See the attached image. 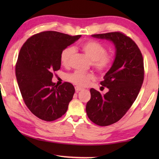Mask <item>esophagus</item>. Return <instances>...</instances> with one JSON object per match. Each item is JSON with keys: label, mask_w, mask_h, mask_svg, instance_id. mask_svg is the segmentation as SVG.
I'll return each instance as SVG.
<instances>
[{"label": "esophagus", "mask_w": 159, "mask_h": 159, "mask_svg": "<svg viewBox=\"0 0 159 159\" xmlns=\"http://www.w3.org/2000/svg\"><path fill=\"white\" fill-rule=\"evenodd\" d=\"M82 90V88H80V87H78V86L75 87V91H76V93H78V92H79V91Z\"/></svg>", "instance_id": "34e87169"}]
</instances>
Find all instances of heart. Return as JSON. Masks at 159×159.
<instances>
[{
  "label": "heart",
  "mask_w": 159,
  "mask_h": 159,
  "mask_svg": "<svg viewBox=\"0 0 159 159\" xmlns=\"http://www.w3.org/2000/svg\"><path fill=\"white\" fill-rule=\"evenodd\" d=\"M82 51L92 61V65L98 71L103 72L111 66L114 61V58L110 54L106 53V49L101 43L96 41H88L81 45ZM75 53L72 47H67L61 53V61L62 64L67 66L71 61ZM67 79L69 82L78 86H86L91 80L94 79V75L91 73H84L80 71L68 75Z\"/></svg>",
  "instance_id": "obj_1"
}]
</instances>
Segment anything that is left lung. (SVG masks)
I'll return each mask as SVG.
<instances>
[{"mask_svg":"<svg viewBox=\"0 0 159 159\" xmlns=\"http://www.w3.org/2000/svg\"><path fill=\"white\" fill-rule=\"evenodd\" d=\"M92 37L111 41L116 49L114 63L101 82L108 92L103 95L91 88L86 105L87 114L93 123L108 126L122 118L138 97L144 79L143 58L136 43L121 32Z\"/></svg>","mask_w":159,"mask_h":159,"instance_id":"8db88e82","label":"left lung"}]
</instances>
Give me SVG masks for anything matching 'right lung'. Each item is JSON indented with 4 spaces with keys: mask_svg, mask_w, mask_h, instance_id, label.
Wrapping results in <instances>:
<instances>
[{
    "mask_svg": "<svg viewBox=\"0 0 159 159\" xmlns=\"http://www.w3.org/2000/svg\"><path fill=\"white\" fill-rule=\"evenodd\" d=\"M80 38L46 31L32 36L21 47L16 64V80L26 106L42 120H56L68 109L75 88L69 82L56 85L53 72L61 68L63 50Z\"/></svg>",
    "mask_w": 159,
    "mask_h": 159,
    "instance_id": "obj_1",
    "label": "right lung"
}]
</instances>
